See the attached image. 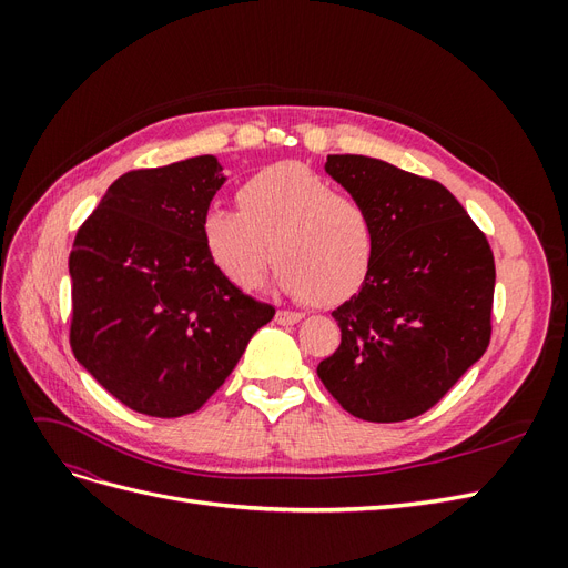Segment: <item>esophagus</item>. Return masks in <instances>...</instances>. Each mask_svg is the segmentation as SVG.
Returning a JSON list of instances; mask_svg holds the SVG:
<instances>
[{
    "label": "esophagus",
    "instance_id": "34e87169",
    "mask_svg": "<svg viewBox=\"0 0 568 568\" xmlns=\"http://www.w3.org/2000/svg\"><path fill=\"white\" fill-rule=\"evenodd\" d=\"M274 320H277L280 324L288 326V324H296L303 320V313H294V311H277V315H274Z\"/></svg>",
    "mask_w": 568,
    "mask_h": 568
}]
</instances>
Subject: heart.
I'll return each instance as SVG.
<instances>
[{
  "mask_svg": "<svg viewBox=\"0 0 568 568\" xmlns=\"http://www.w3.org/2000/svg\"><path fill=\"white\" fill-rule=\"evenodd\" d=\"M236 201L242 213L213 205L203 215V244L234 286H263L274 257L277 286L294 298L338 303L367 280L374 220L313 170L270 165L239 186Z\"/></svg>",
  "mask_w": 568,
  "mask_h": 568,
  "instance_id": "obj_1",
  "label": "heart"
}]
</instances>
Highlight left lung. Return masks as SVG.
I'll return each mask as SVG.
<instances>
[{
	"instance_id": "left-lung-1",
	"label": "left lung",
	"mask_w": 568,
	"mask_h": 568,
	"mask_svg": "<svg viewBox=\"0 0 568 568\" xmlns=\"http://www.w3.org/2000/svg\"><path fill=\"white\" fill-rule=\"evenodd\" d=\"M324 170L369 211L376 253L357 294L332 313L341 346L317 376L357 419L419 417L490 343L488 239L436 180L355 153L326 156Z\"/></svg>"
}]
</instances>
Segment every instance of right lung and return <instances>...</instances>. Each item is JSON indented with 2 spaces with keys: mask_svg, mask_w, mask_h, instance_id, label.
Returning <instances> with one entry per match:
<instances>
[{
  "mask_svg": "<svg viewBox=\"0 0 568 568\" xmlns=\"http://www.w3.org/2000/svg\"><path fill=\"white\" fill-rule=\"evenodd\" d=\"M225 180L215 156L132 170L75 234L73 355L142 415H192L274 317L203 244V215Z\"/></svg>",
  "mask_w": 568,
  "mask_h": 568,
  "instance_id": "add662e5",
  "label": "right lung"
}]
</instances>
